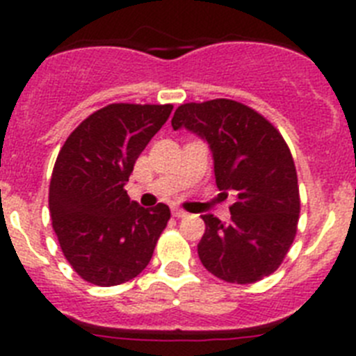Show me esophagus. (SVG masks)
<instances>
[{"label": "esophagus", "mask_w": 356, "mask_h": 356, "mask_svg": "<svg viewBox=\"0 0 356 356\" xmlns=\"http://www.w3.org/2000/svg\"><path fill=\"white\" fill-rule=\"evenodd\" d=\"M172 216L178 217V219H180V217H187L188 213L185 212V210H181V209H172Z\"/></svg>", "instance_id": "34e87169"}]
</instances>
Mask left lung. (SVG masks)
I'll use <instances>...</instances> for the list:
<instances>
[{
	"mask_svg": "<svg viewBox=\"0 0 356 356\" xmlns=\"http://www.w3.org/2000/svg\"><path fill=\"white\" fill-rule=\"evenodd\" d=\"M209 143L216 184L232 193V219L205 213L197 254L207 271L228 284H254L275 273L294 242L300 187L291 149L257 110L234 99L185 103L171 121Z\"/></svg>",
	"mask_w": 356,
	"mask_h": 356,
	"instance_id": "obj_1",
	"label": "left lung"
}]
</instances>
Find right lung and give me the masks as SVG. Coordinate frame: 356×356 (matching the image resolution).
<instances>
[{"mask_svg":"<svg viewBox=\"0 0 356 356\" xmlns=\"http://www.w3.org/2000/svg\"><path fill=\"white\" fill-rule=\"evenodd\" d=\"M172 105L112 103L81 121L56 156L49 213L62 253L78 276L99 285L130 282L146 269L171 210L144 209L124 185L135 160Z\"/></svg>","mask_w":356,"mask_h":356,"instance_id":"add662e5","label":"right lung"}]
</instances>
